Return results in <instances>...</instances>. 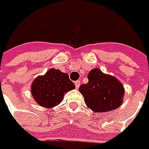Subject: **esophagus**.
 Returning <instances> with one entry per match:
<instances>
[{
	"mask_svg": "<svg viewBox=\"0 0 149 149\" xmlns=\"http://www.w3.org/2000/svg\"><path fill=\"white\" fill-rule=\"evenodd\" d=\"M80 85H81V83H80V81H75V86H76V88L78 89L79 87H80Z\"/></svg>",
	"mask_w": 149,
	"mask_h": 149,
	"instance_id": "esophagus-1",
	"label": "esophagus"
}]
</instances>
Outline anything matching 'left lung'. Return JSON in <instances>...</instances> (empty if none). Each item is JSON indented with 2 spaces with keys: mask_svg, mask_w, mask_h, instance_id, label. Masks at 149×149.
<instances>
[{
  "mask_svg": "<svg viewBox=\"0 0 149 149\" xmlns=\"http://www.w3.org/2000/svg\"><path fill=\"white\" fill-rule=\"evenodd\" d=\"M79 91L84 97L88 109L95 113L118 109L123 103L125 90L122 83L112 75L105 74L99 68H93L88 74V83Z\"/></svg>",
  "mask_w": 149,
  "mask_h": 149,
  "instance_id": "1",
  "label": "left lung"
}]
</instances>
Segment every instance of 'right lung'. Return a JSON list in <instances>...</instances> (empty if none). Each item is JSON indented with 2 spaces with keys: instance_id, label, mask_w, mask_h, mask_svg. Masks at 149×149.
Masks as SVG:
<instances>
[{
  "instance_id": "right-lung-1",
  "label": "right lung",
  "mask_w": 149,
  "mask_h": 149,
  "mask_svg": "<svg viewBox=\"0 0 149 149\" xmlns=\"http://www.w3.org/2000/svg\"><path fill=\"white\" fill-rule=\"evenodd\" d=\"M73 89H75V85L67 73L50 68L44 75L35 78L31 83L30 92L38 105L52 109L62 102L65 93Z\"/></svg>"
}]
</instances>
